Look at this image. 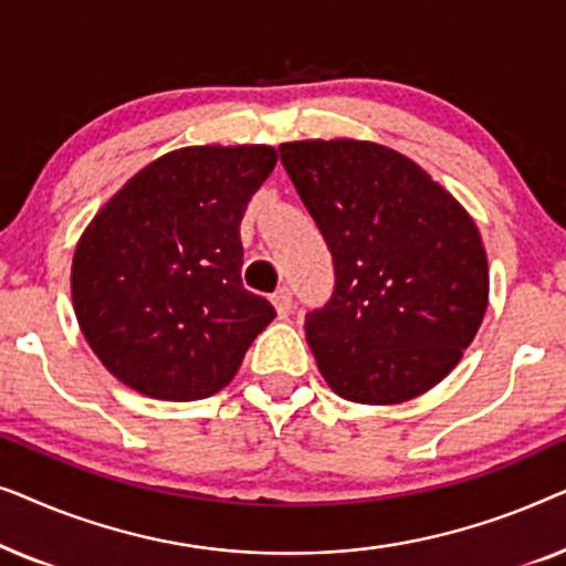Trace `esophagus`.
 <instances>
[{
	"label": "esophagus",
	"mask_w": 566,
	"mask_h": 566,
	"mask_svg": "<svg viewBox=\"0 0 566 566\" xmlns=\"http://www.w3.org/2000/svg\"><path fill=\"white\" fill-rule=\"evenodd\" d=\"M273 306H275L277 316H281V319H285V316L293 312V293L289 289L275 291L273 293Z\"/></svg>",
	"instance_id": "34e87169"
}]
</instances>
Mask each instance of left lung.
<instances>
[{
	"mask_svg": "<svg viewBox=\"0 0 566 566\" xmlns=\"http://www.w3.org/2000/svg\"><path fill=\"white\" fill-rule=\"evenodd\" d=\"M335 260V293L306 314L324 381L358 405H401L455 368L482 327L490 268L467 208L420 165L355 138L281 144Z\"/></svg>",
	"mask_w": 566,
	"mask_h": 566,
	"instance_id": "1",
	"label": "left lung"
}]
</instances>
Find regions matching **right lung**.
<instances>
[{
  "label": "right lung",
  "instance_id": "right-lung-1",
  "mask_svg": "<svg viewBox=\"0 0 566 566\" xmlns=\"http://www.w3.org/2000/svg\"><path fill=\"white\" fill-rule=\"evenodd\" d=\"M265 144L185 146L136 172L82 231L80 329L120 384L206 399L231 384L275 308L242 285L239 223L275 169Z\"/></svg>",
  "mask_w": 566,
  "mask_h": 566
}]
</instances>
